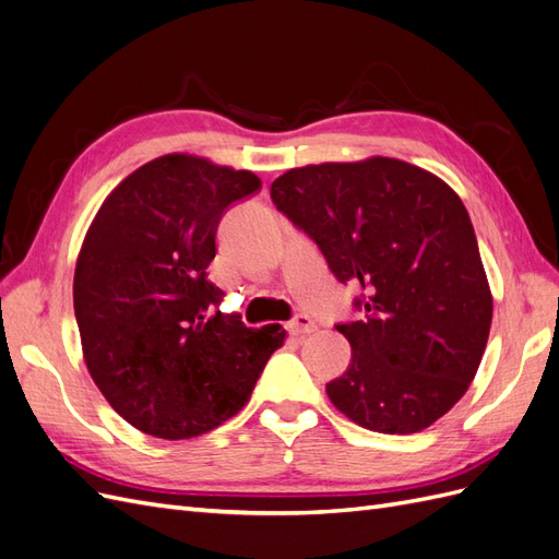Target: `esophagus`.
<instances>
[{
    "mask_svg": "<svg viewBox=\"0 0 559 559\" xmlns=\"http://www.w3.org/2000/svg\"><path fill=\"white\" fill-rule=\"evenodd\" d=\"M314 329H317V324H314V321H312L308 314H298V317H294V319L289 321L292 335H308V333H312Z\"/></svg>",
    "mask_w": 559,
    "mask_h": 559,
    "instance_id": "esophagus-1",
    "label": "esophagus"
}]
</instances>
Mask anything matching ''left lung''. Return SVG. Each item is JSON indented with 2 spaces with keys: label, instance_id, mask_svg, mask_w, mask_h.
<instances>
[{
  "label": "left lung",
  "instance_id": "8db88e82",
  "mask_svg": "<svg viewBox=\"0 0 559 559\" xmlns=\"http://www.w3.org/2000/svg\"><path fill=\"white\" fill-rule=\"evenodd\" d=\"M270 198L306 230L364 317L337 324L352 364L326 384L359 427L417 433L476 378L492 324L468 212L436 175L399 158L294 167Z\"/></svg>",
  "mask_w": 559,
  "mask_h": 559
}]
</instances>
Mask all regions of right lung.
Returning <instances> with one entry per match:
<instances>
[{"mask_svg": "<svg viewBox=\"0 0 559 559\" xmlns=\"http://www.w3.org/2000/svg\"><path fill=\"white\" fill-rule=\"evenodd\" d=\"M261 189L249 170L167 154L107 195L74 270L83 361L111 408L165 441L224 425L249 401L280 324L247 329L214 310L216 228L230 202Z\"/></svg>", "mask_w": 559, "mask_h": 559, "instance_id": "add662e5", "label": "right lung"}]
</instances>
